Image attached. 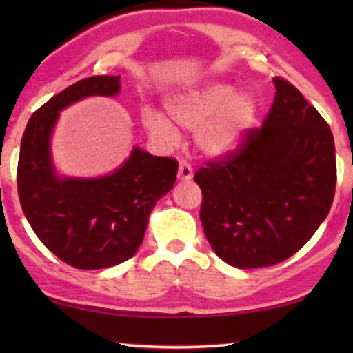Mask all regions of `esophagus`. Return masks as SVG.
Instances as JSON below:
<instances>
[{
	"label": "esophagus",
	"mask_w": 353,
	"mask_h": 353,
	"mask_svg": "<svg viewBox=\"0 0 353 353\" xmlns=\"http://www.w3.org/2000/svg\"><path fill=\"white\" fill-rule=\"evenodd\" d=\"M178 178L180 180H191L192 178V168L186 161H180V165H178Z\"/></svg>",
	"instance_id": "obj_1"
}]
</instances>
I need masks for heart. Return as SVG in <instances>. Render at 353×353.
Listing matches in <instances>:
<instances>
[{"instance_id": "1", "label": "heart", "mask_w": 353, "mask_h": 353, "mask_svg": "<svg viewBox=\"0 0 353 353\" xmlns=\"http://www.w3.org/2000/svg\"><path fill=\"white\" fill-rule=\"evenodd\" d=\"M167 110L176 125L197 130L196 144L214 157L234 151L257 119L252 96L238 93L236 86L221 81L175 96L167 103ZM143 123L149 133L165 141L178 137L170 120L152 109H144Z\"/></svg>"}]
</instances>
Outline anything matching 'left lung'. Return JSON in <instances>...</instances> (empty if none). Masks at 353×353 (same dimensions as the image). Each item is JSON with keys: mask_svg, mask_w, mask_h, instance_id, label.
<instances>
[{"mask_svg": "<svg viewBox=\"0 0 353 353\" xmlns=\"http://www.w3.org/2000/svg\"><path fill=\"white\" fill-rule=\"evenodd\" d=\"M274 86L262 127L194 173L205 238L236 268L284 262L315 234L334 199L330 125L288 80L276 77Z\"/></svg>", "mask_w": 353, "mask_h": 353, "instance_id": "1", "label": "left lung"}]
</instances>
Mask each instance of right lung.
<instances>
[{
  "instance_id": "add662e5",
  "label": "right lung",
  "mask_w": 353,
  "mask_h": 353,
  "mask_svg": "<svg viewBox=\"0 0 353 353\" xmlns=\"http://www.w3.org/2000/svg\"><path fill=\"white\" fill-rule=\"evenodd\" d=\"M120 75H94L67 86L37 109L26 127L17 163L23 215L38 239L62 262L80 270L114 267L143 243L156 202L175 185L178 162L134 148L112 175L57 178L50 137L59 110L86 96H114Z\"/></svg>"
}]
</instances>
